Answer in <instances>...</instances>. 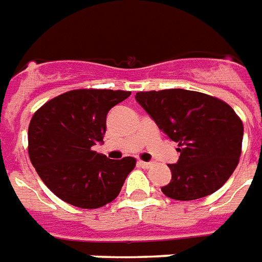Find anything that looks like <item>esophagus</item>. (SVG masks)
<instances>
[{
  "mask_svg": "<svg viewBox=\"0 0 262 262\" xmlns=\"http://www.w3.org/2000/svg\"><path fill=\"white\" fill-rule=\"evenodd\" d=\"M138 166H139V167H142V168H149V167L152 166V163H150V161H142V160H139V161H138Z\"/></svg>",
  "mask_w": 262,
  "mask_h": 262,
  "instance_id": "esophagus-1",
  "label": "esophagus"
}]
</instances>
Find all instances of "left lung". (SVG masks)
Wrapping results in <instances>:
<instances>
[{"instance_id": "left-lung-1", "label": "left lung", "mask_w": 262, "mask_h": 262, "mask_svg": "<svg viewBox=\"0 0 262 262\" xmlns=\"http://www.w3.org/2000/svg\"><path fill=\"white\" fill-rule=\"evenodd\" d=\"M135 99L167 137L180 159L168 164L171 181L161 192L176 200L214 193L235 171L242 152L243 123L218 98L188 90L138 92Z\"/></svg>"}]
</instances>
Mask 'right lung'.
<instances>
[{"instance_id":"1","label":"right lung","mask_w":262,"mask_h":262,"mask_svg":"<svg viewBox=\"0 0 262 262\" xmlns=\"http://www.w3.org/2000/svg\"><path fill=\"white\" fill-rule=\"evenodd\" d=\"M131 95L113 90H74L48 101L29 125V156L49 189L66 203L98 208L119 196L134 157L112 160L92 150L103 142L109 110Z\"/></svg>"}]
</instances>
